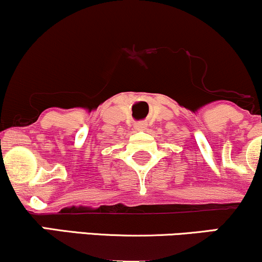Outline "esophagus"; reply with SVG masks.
Wrapping results in <instances>:
<instances>
[{
    "mask_svg": "<svg viewBox=\"0 0 262 262\" xmlns=\"http://www.w3.org/2000/svg\"><path fill=\"white\" fill-rule=\"evenodd\" d=\"M133 128H134L135 132H143V130H145V129H146V123L143 122V121L137 122V123H134Z\"/></svg>",
    "mask_w": 262,
    "mask_h": 262,
    "instance_id": "obj_1",
    "label": "esophagus"
}]
</instances>
